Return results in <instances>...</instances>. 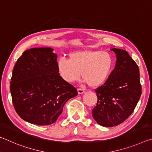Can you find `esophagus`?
<instances>
[{
	"instance_id": "esophagus-1",
	"label": "esophagus",
	"mask_w": 152,
	"mask_h": 152,
	"mask_svg": "<svg viewBox=\"0 0 152 152\" xmlns=\"http://www.w3.org/2000/svg\"><path fill=\"white\" fill-rule=\"evenodd\" d=\"M77 91H78V92L79 94H81L84 93V91H85V90L83 89V88H78Z\"/></svg>"
}]
</instances>
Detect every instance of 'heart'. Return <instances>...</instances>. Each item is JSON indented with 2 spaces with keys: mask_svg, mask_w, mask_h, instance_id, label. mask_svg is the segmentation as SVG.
Listing matches in <instances>:
<instances>
[{
  "mask_svg": "<svg viewBox=\"0 0 152 152\" xmlns=\"http://www.w3.org/2000/svg\"><path fill=\"white\" fill-rule=\"evenodd\" d=\"M114 61L109 53L94 50L70 53L68 60L60 59L58 70L64 81L72 83L82 77L91 87H99L106 82L112 72Z\"/></svg>",
  "mask_w": 152,
  "mask_h": 152,
  "instance_id": "b5f03b06",
  "label": "heart"
}]
</instances>
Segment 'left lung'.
Listing matches in <instances>:
<instances>
[{"mask_svg":"<svg viewBox=\"0 0 152 152\" xmlns=\"http://www.w3.org/2000/svg\"><path fill=\"white\" fill-rule=\"evenodd\" d=\"M117 61L103 85L95 89L98 101L92 110L98 124L113 127L130 116L141 94L140 69L127 51L113 48Z\"/></svg>","mask_w":152,"mask_h":152,"instance_id":"obj_1","label":"left lung"}]
</instances>
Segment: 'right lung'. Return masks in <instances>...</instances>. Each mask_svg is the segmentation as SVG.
Returning <instances> with one entry per match:
<instances>
[{"label": "right lung", "instance_id": "1", "mask_svg": "<svg viewBox=\"0 0 152 152\" xmlns=\"http://www.w3.org/2000/svg\"><path fill=\"white\" fill-rule=\"evenodd\" d=\"M53 50L37 48L25 51L12 70V104L19 116L32 124L55 123L66 102L78 94L75 87L60 76Z\"/></svg>", "mask_w": 152, "mask_h": 152}]
</instances>
